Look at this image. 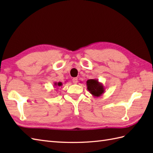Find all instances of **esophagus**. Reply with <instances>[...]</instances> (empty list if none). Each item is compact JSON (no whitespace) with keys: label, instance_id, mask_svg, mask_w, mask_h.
Instances as JSON below:
<instances>
[{"label":"esophagus","instance_id":"obj_1","mask_svg":"<svg viewBox=\"0 0 153 153\" xmlns=\"http://www.w3.org/2000/svg\"><path fill=\"white\" fill-rule=\"evenodd\" d=\"M72 82L74 83H77V77H74L72 79Z\"/></svg>","mask_w":153,"mask_h":153}]
</instances>
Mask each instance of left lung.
Here are the masks:
<instances>
[{
  "instance_id": "1",
  "label": "left lung",
  "mask_w": 153,
  "mask_h": 153,
  "mask_svg": "<svg viewBox=\"0 0 153 153\" xmlns=\"http://www.w3.org/2000/svg\"><path fill=\"white\" fill-rule=\"evenodd\" d=\"M87 89L89 93L95 97H99L104 94L105 88L103 84L99 82L98 79H92L87 81Z\"/></svg>"
}]
</instances>
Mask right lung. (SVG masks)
<instances>
[{
  "mask_svg": "<svg viewBox=\"0 0 153 153\" xmlns=\"http://www.w3.org/2000/svg\"><path fill=\"white\" fill-rule=\"evenodd\" d=\"M62 82H54V87H60V86H62Z\"/></svg>",
  "mask_w": 153,
  "mask_h": 153,
  "instance_id": "right-lung-1",
  "label": "right lung"
}]
</instances>
